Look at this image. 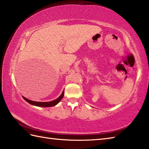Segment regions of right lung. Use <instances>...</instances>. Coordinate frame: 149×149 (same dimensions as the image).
Masks as SVG:
<instances>
[{
  "instance_id": "obj_1",
  "label": "right lung",
  "mask_w": 149,
  "mask_h": 149,
  "mask_svg": "<svg viewBox=\"0 0 149 149\" xmlns=\"http://www.w3.org/2000/svg\"><path fill=\"white\" fill-rule=\"evenodd\" d=\"M63 96H64V90H63L61 95L58 98V99L50 101V102H35V101H33V100L27 99L24 97H23V99L26 100V102L32 104L33 106H38V107H52V106H56V104H58L59 102V101L62 99Z\"/></svg>"
}]
</instances>
